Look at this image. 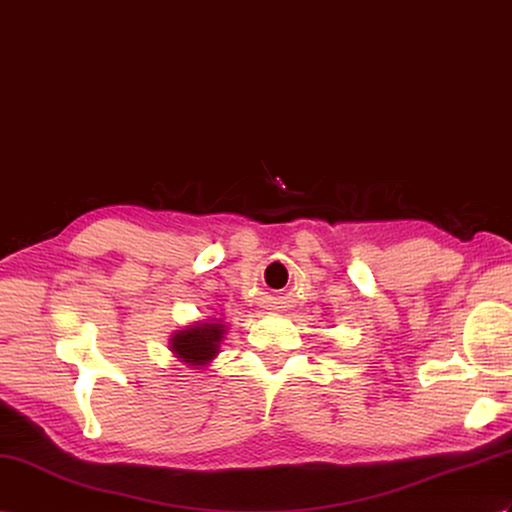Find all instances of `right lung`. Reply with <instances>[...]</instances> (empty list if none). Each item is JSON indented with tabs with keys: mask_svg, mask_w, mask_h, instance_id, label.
<instances>
[{
	"mask_svg": "<svg viewBox=\"0 0 512 512\" xmlns=\"http://www.w3.org/2000/svg\"><path fill=\"white\" fill-rule=\"evenodd\" d=\"M224 334H227V325L222 320L209 318L174 331L168 344L176 362L187 368H205L220 353Z\"/></svg>",
	"mask_w": 512,
	"mask_h": 512,
	"instance_id": "add662e5",
	"label": "right lung"
}]
</instances>
